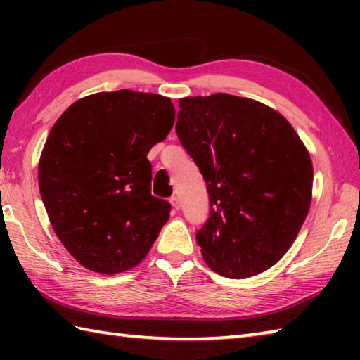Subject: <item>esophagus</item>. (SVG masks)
I'll return each mask as SVG.
<instances>
[{
    "label": "esophagus",
    "instance_id": "1",
    "mask_svg": "<svg viewBox=\"0 0 360 360\" xmlns=\"http://www.w3.org/2000/svg\"><path fill=\"white\" fill-rule=\"evenodd\" d=\"M174 202H176V203H178V200H176V198H173V205H174Z\"/></svg>",
    "mask_w": 360,
    "mask_h": 360
}]
</instances>
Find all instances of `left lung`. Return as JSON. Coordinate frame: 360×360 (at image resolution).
<instances>
[{
    "mask_svg": "<svg viewBox=\"0 0 360 360\" xmlns=\"http://www.w3.org/2000/svg\"><path fill=\"white\" fill-rule=\"evenodd\" d=\"M173 124L172 100L131 90L84 96L53 124L39 158V192L53 231L84 268L117 275L149 254L173 188L167 182L158 193L154 179L152 191L148 154Z\"/></svg>",
    "mask_w": 360,
    "mask_h": 360,
    "instance_id": "left-lung-1",
    "label": "left lung"
}]
</instances>
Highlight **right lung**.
<instances>
[{
  "label": "right lung",
  "instance_id": "1",
  "mask_svg": "<svg viewBox=\"0 0 360 360\" xmlns=\"http://www.w3.org/2000/svg\"><path fill=\"white\" fill-rule=\"evenodd\" d=\"M176 133L206 182L203 260L225 278L268 270L294 245L313 197V162L281 114L227 94L179 101Z\"/></svg>",
  "mask_w": 360,
  "mask_h": 360
}]
</instances>
